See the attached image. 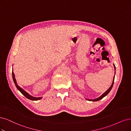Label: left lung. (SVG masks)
Here are the masks:
<instances>
[{
    "mask_svg": "<svg viewBox=\"0 0 131 131\" xmlns=\"http://www.w3.org/2000/svg\"><path fill=\"white\" fill-rule=\"evenodd\" d=\"M113 66H114V70H115V73L114 74H115V66L114 65V64H113ZM114 77H115V75L113 77V81H112V85H111V86H110V88L106 91L105 93H104L102 95H101V96H100L99 97L96 98V99H86L87 100H89V101H99L100 100H101V99H103L104 97H105V96L106 95H107L111 91V90H112V88H113V84H114Z\"/></svg>",
    "mask_w": 131,
    "mask_h": 131,
    "instance_id": "left-lung-1",
    "label": "left lung"
}]
</instances>
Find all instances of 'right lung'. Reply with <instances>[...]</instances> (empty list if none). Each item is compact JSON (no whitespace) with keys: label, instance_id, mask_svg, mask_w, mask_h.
<instances>
[{"label":"right lung","instance_id":"right-lung-1","mask_svg":"<svg viewBox=\"0 0 131 131\" xmlns=\"http://www.w3.org/2000/svg\"><path fill=\"white\" fill-rule=\"evenodd\" d=\"M12 78H13V81H14V84H15L16 88H17V89L20 92L25 96V97L28 99L30 100H40L42 97L41 96V97H34V96L31 95L30 94H29L27 92H26L23 90L22 88H21L20 86H19L17 84V81H16V78H15V75H14V73H13V70H12Z\"/></svg>","mask_w":131,"mask_h":131}]
</instances>
